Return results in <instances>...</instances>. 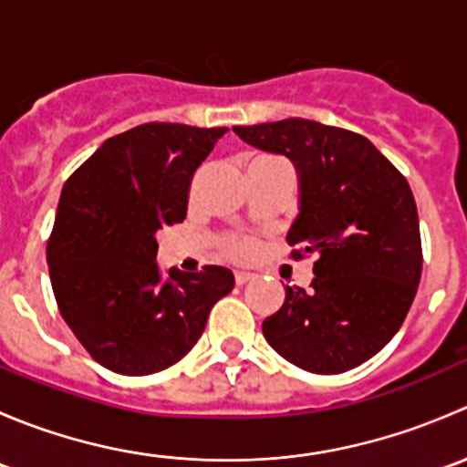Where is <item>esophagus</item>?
Segmentation results:
<instances>
[{
  "mask_svg": "<svg viewBox=\"0 0 467 467\" xmlns=\"http://www.w3.org/2000/svg\"><path fill=\"white\" fill-rule=\"evenodd\" d=\"M253 273H248V271H237L234 273V282H237V285H246V282H251L253 280Z\"/></svg>",
  "mask_w": 467,
  "mask_h": 467,
  "instance_id": "34e87169",
  "label": "esophagus"
}]
</instances>
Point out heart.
Instances as JSON below:
<instances>
[{
  "label": "heart",
  "instance_id": "heart-1",
  "mask_svg": "<svg viewBox=\"0 0 467 467\" xmlns=\"http://www.w3.org/2000/svg\"><path fill=\"white\" fill-rule=\"evenodd\" d=\"M228 253L233 257H239V260H248V257H253V253H255V244H253L251 239H233V242L228 244Z\"/></svg>",
  "mask_w": 467,
  "mask_h": 467
}]
</instances>
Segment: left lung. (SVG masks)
Wrapping results in <instances>:
<instances>
[{
  "label": "left lung",
  "mask_w": 467,
  "mask_h": 467,
  "mask_svg": "<svg viewBox=\"0 0 467 467\" xmlns=\"http://www.w3.org/2000/svg\"><path fill=\"white\" fill-rule=\"evenodd\" d=\"M233 130L291 160L300 196L286 242L318 255L312 289L286 286L282 307L262 323L264 338L309 373L357 368L402 327L420 282V225L407 178L370 140L337 126L294 117Z\"/></svg>",
  "instance_id": "obj_1"
}]
</instances>
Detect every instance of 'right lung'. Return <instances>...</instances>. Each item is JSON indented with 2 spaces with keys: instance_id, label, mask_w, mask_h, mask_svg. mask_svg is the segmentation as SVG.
<instances>
[{
  "instance_id": "add662e5",
  "label": "right lung",
  "mask_w": 467,
  "mask_h": 467,
  "mask_svg": "<svg viewBox=\"0 0 467 467\" xmlns=\"http://www.w3.org/2000/svg\"><path fill=\"white\" fill-rule=\"evenodd\" d=\"M225 130L138 126L65 182L47 244L51 286L74 337L112 373L138 378L181 361L233 291L230 268L162 277L155 262V237L185 219L192 176Z\"/></svg>"
}]
</instances>
